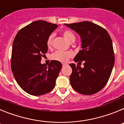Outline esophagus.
<instances>
[{
  "mask_svg": "<svg viewBox=\"0 0 124 124\" xmlns=\"http://www.w3.org/2000/svg\"><path fill=\"white\" fill-rule=\"evenodd\" d=\"M62 65H63V67H64V66H65L66 65V64H65V63H63V64H62Z\"/></svg>",
  "mask_w": 124,
  "mask_h": 124,
  "instance_id": "obj_1",
  "label": "esophagus"
}]
</instances>
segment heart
Listing matches in <instances>:
<instances>
[{"mask_svg": "<svg viewBox=\"0 0 124 124\" xmlns=\"http://www.w3.org/2000/svg\"><path fill=\"white\" fill-rule=\"evenodd\" d=\"M63 37L69 41L71 43L75 40V36L72 31L68 30H65L62 32ZM54 37V33H52L48 36L46 40V45L48 48H50L53 45V39ZM74 54L72 51H56L53 53L51 55V58L53 60L58 61L60 62H66L70 58L73 56Z\"/></svg>", "mask_w": 124, "mask_h": 124, "instance_id": "heart-1", "label": "heart"}]
</instances>
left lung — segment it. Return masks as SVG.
<instances>
[{"mask_svg": "<svg viewBox=\"0 0 124 124\" xmlns=\"http://www.w3.org/2000/svg\"><path fill=\"white\" fill-rule=\"evenodd\" d=\"M65 25L76 31L82 41V50L74 59L79 65L70 64L72 68L70 78L71 86L82 94H96L106 85L114 64L111 38L104 28L90 22ZM82 62L83 69L79 66Z\"/></svg>", "mask_w": 124, "mask_h": 124, "instance_id": "8db88e82", "label": "left lung"}]
</instances>
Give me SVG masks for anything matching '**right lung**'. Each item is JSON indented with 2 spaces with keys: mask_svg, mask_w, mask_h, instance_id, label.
Segmentation results:
<instances>
[{
  "mask_svg": "<svg viewBox=\"0 0 124 124\" xmlns=\"http://www.w3.org/2000/svg\"><path fill=\"white\" fill-rule=\"evenodd\" d=\"M56 24L43 20L30 23L20 30L13 42L11 68L16 81L24 91L33 96L50 93L55 86L62 64L52 60L41 64L48 51L46 40L56 28Z\"/></svg>",
  "mask_w": 124,
  "mask_h": 124,
  "instance_id": "add662e5",
  "label": "right lung"
}]
</instances>
